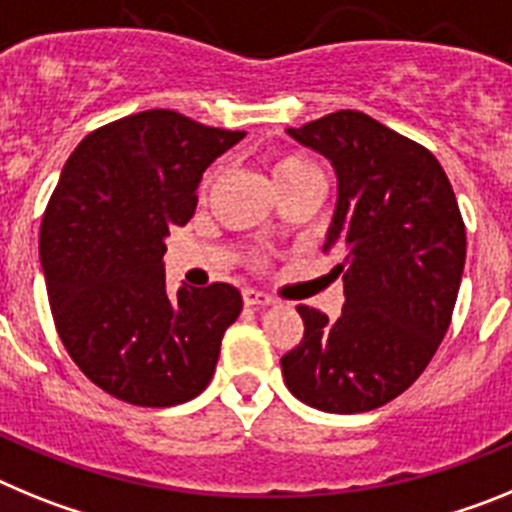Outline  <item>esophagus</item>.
I'll return each instance as SVG.
<instances>
[{
    "label": "esophagus",
    "instance_id": "esophagus-1",
    "mask_svg": "<svg viewBox=\"0 0 512 512\" xmlns=\"http://www.w3.org/2000/svg\"><path fill=\"white\" fill-rule=\"evenodd\" d=\"M243 302H246L248 307H266V305H271V297L266 295V292H261V289H243Z\"/></svg>",
    "mask_w": 512,
    "mask_h": 512
}]
</instances>
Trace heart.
<instances>
[{
	"instance_id": "b5f03b06",
	"label": "heart",
	"mask_w": 512,
	"mask_h": 512,
	"mask_svg": "<svg viewBox=\"0 0 512 512\" xmlns=\"http://www.w3.org/2000/svg\"><path fill=\"white\" fill-rule=\"evenodd\" d=\"M269 171H271V179H274V184H277V189L287 187V184H292V182H300V179H305V176H310V174H320V171L315 169L310 161H307V158L295 156V153H279V156L271 158ZM215 176H217V171H210V174L205 176V189L212 187Z\"/></svg>"
}]
</instances>
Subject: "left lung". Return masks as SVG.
<instances>
[{
    "label": "left lung",
    "mask_w": 512,
    "mask_h": 512,
    "mask_svg": "<svg viewBox=\"0 0 512 512\" xmlns=\"http://www.w3.org/2000/svg\"><path fill=\"white\" fill-rule=\"evenodd\" d=\"M323 153L338 202L323 253L343 279L341 318L297 305L305 333L282 356L289 392L325 413L382 408L423 374L449 330L467 230L438 158L374 117L338 110L289 128Z\"/></svg>",
    "instance_id": "1"
}]
</instances>
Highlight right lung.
Returning <instances> with one entry per match:
<instances>
[{"label":"right lung","mask_w":512,"mask_h":512,"mask_svg":"<svg viewBox=\"0 0 512 512\" xmlns=\"http://www.w3.org/2000/svg\"><path fill=\"white\" fill-rule=\"evenodd\" d=\"M174 110H146L81 140L43 225L40 264L53 323L84 377L140 408L200 395L241 292L212 282L166 292L164 238L187 225L207 166L243 138Z\"/></svg>","instance_id":"add662e5"}]
</instances>
